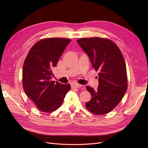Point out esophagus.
<instances>
[{"label": "esophagus", "instance_id": "1", "mask_svg": "<svg viewBox=\"0 0 148 148\" xmlns=\"http://www.w3.org/2000/svg\"><path fill=\"white\" fill-rule=\"evenodd\" d=\"M71 87L73 88H81V87H82V85L79 84L78 83H71Z\"/></svg>", "mask_w": 148, "mask_h": 148}]
</instances>
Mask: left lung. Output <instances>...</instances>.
I'll use <instances>...</instances> for the list:
<instances>
[{"mask_svg": "<svg viewBox=\"0 0 148 148\" xmlns=\"http://www.w3.org/2000/svg\"><path fill=\"white\" fill-rule=\"evenodd\" d=\"M77 41L88 54L92 66L99 71L98 89L86 87L92 98L85 106L96 114L109 113L121 102L127 90V69L122 54L117 45L108 39L80 38Z\"/></svg>", "mask_w": 148, "mask_h": 148, "instance_id": "left-lung-1", "label": "left lung"}]
</instances>
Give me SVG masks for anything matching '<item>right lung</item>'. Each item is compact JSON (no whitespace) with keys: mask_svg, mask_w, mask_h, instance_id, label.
Here are the masks:
<instances>
[{"mask_svg":"<svg viewBox=\"0 0 148 148\" xmlns=\"http://www.w3.org/2000/svg\"><path fill=\"white\" fill-rule=\"evenodd\" d=\"M71 40L45 38L30 49L23 68V86L27 96L43 112L56 110L63 103L70 84L51 80L53 68Z\"/></svg>","mask_w":148,"mask_h":148,"instance_id":"add662e5","label":"right lung"}]
</instances>
